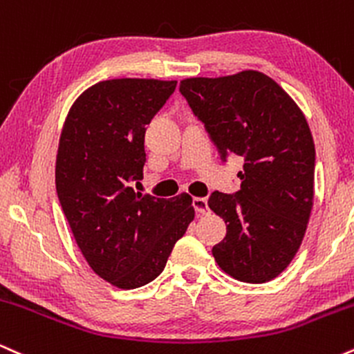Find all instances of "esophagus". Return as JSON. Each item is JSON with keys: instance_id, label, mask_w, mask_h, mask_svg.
I'll return each mask as SVG.
<instances>
[{"instance_id": "34e87169", "label": "esophagus", "mask_w": 354, "mask_h": 354, "mask_svg": "<svg viewBox=\"0 0 354 354\" xmlns=\"http://www.w3.org/2000/svg\"><path fill=\"white\" fill-rule=\"evenodd\" d=\"M193 208L198 214H208V200L206 198H193Z\"/></svg>"}]
</instances>
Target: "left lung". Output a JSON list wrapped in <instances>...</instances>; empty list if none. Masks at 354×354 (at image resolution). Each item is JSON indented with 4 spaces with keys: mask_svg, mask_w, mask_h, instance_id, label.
I'll use <instances>...</instances> for the list:
<instances>
[{
    "mask_svg": "<svg viewBox=\"0 0 354 354\" xmlns=\"http://www.w3.org/2000/svg\"><path fill=\"white\" fill-rule=\"evenodd\" d=\"M180 93L221 160H245L241 189L208 200L228 223L214 259L239 281H270L295 258L310 221L315 143L306 118L276 81L253 70L183 80Z\"/></svg>",
    "mask_w": 354,
    "mask_h": 354,
    "instance_id": "1",
    "label": "left lung"
}]
</instances>
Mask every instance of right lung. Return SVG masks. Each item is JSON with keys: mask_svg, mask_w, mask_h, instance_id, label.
Listing matches in <instances>:
<instances>
[{"mask_svg": "<svg viewBox=\"0 0 354 354\" xmlns=\"http://www.w3.org/2000/svg\"><path fill=\"white\" fill-rule=\"evenodd\" d=\"M176 81H100L75 101L56 156V193L81 253L121 290L145 286L165 270L194 218L191 196L136 193L143 180L146 124Z\"/></svg>", "mask_w": 354, "mask_h": 354, "instance_id": "obj_1", "label": "right lung"}]
</instances>
